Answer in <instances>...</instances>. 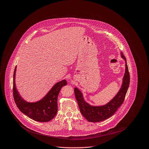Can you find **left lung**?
Listing matches in <instances>:
<instances>
[{
	"mask_svg": "<svg viewBox=\"0 0 149 149\" xmlns=\"http://www.w3.org/2000/svg\"><path fill=\"white\" fill-rule=\"evenodd\" d=\"M121 57L125 62V74L122 86L116 95L107 104L101 106H93L84 100L82 93L74 88V93L82 115L90 122H100L111 117L123 103L130 84V74L125 57L121 52Z\"/></svg>",
	"mask_w": 149,
	"mask_h": 149,
	"instance_id": "8db88e82",
	"label": "left lung"
}]
</instances>
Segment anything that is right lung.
I'll use <instances>...</instances> for the list:
<instances>
[{
  "instance_id": "add662e5",
  "label": "right lung",
  "mask_w": 149,
  "mask_h": 149,
  "mask_svg": "<svg viewBox=\"0 0 149 149\" xmlns=\"http://www.w3.org/2000/svg\"><path fill=\"white\" fill-rule=\"evenodd\" d=\"M13 73V94L15 102L19 110L30 118L39 122H48L56 116L58 111L57 99L61 88L67 82L63 79L56 83L48 94L40 100L35 102H28L19 94L15 85V73Z\"/></svg>"
}]
</instances>
